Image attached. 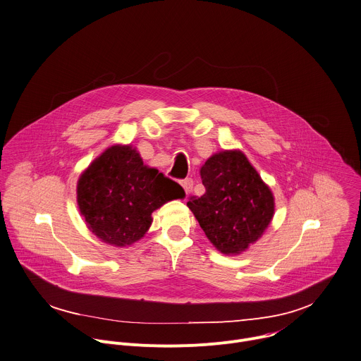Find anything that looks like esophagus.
Here are the masks:
<instances>
[{
    "mask_svg": "<svg viewBox=\"0 0 361 361\" xmlns=\"http://www.w3.org/2000/svg\"><path fill=\"white\" fill-rule=\"evenodd\" d=\"M181 185H183L185 194H190V192H191V188H192V180H191V178H185V180L181 181Z\"/></svg>",
    "mask_w": 361,
    "mask_h": 361,
    "instance_id": "34e87169",
    "label": "esophagus"
}]
</instances>
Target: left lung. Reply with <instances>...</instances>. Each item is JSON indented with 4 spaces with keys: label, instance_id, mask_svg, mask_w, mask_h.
Segmentation results:
<instances>
[{
    "label": "left lung",
    "instance_id": "8db88e82",
    "mask_svg": "<svg viewBox=\"0 0 361 361\" xmlns=\"http://www.w3.org/2000/svg\"><path fill=\"white\" fill-rule=\"evenodd\" d=\"M200 176L205 194L192 197L187 207L218 252L226 256L246 252L273 221L271 188L239 149L214 153Z\"/></svg>",
    "mask_w": 361,
    "mask_h": 361
}]
</instances>
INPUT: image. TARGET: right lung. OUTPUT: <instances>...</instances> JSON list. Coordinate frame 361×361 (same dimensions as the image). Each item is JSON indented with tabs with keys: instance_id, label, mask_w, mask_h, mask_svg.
I'll list each match as a JSON object with an SVG mask.
<instances>
[{
	"instance_id": "add662e5",
	"label": "right lung",
	"mask_w": 361,
	"mask_h": 361,
	"mask_svg": "<svg viewBox=\"0 0 361 361\" xmlns=\"http://www.w3.org/2000/svg\"><path fill=\"white\" fill-rule=\"evenodd\" d=\"M184 197L183 187L143 164L132 145L109 146L77 181V205L87 228L115 247L140 240L153 222V211Z\"/></svg>"
}]
</instances>
